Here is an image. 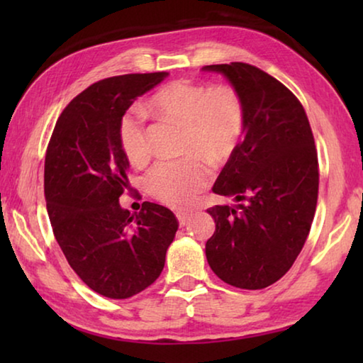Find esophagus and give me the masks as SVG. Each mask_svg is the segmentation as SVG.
Segmentation results:
<instances>
[{"label": "esophagus", "instance_id": "1", "mask_svg": "<svg viewBox=\"0 0 363 363\" xmlns=\"http://www.w3.org/2000/svg\"><path fill=\"white\" fill-rule=\"evenodd\" d=\"M176 216H177V220H179V225H181V227H184V225H186V224L189 223L190 218H192V214H190V213H182V211H179V213L176 214Z\"/></svg>", "mask_w": 363, "mask_h": 363}]
</instances>
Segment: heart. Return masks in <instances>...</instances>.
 <instances>
[{"label": "heart", "mask_w": 363, "mask_h": 363, "mask_svg": "<svg viewBox=\"0 0 363 363\" xmlns=\"http://www.w3.org/2000/svg\"><path fill=\"white\" fill-rule=\"evenodd\" d=\"M150 108L160 116L184 123V152L196 153L211 163H223L235 150L245 126V107L232 86L186 82L168 83L152 96ZM118 143L133 164L150 155L144 115L130 108L118 121ZM145 189L169 206H186L210 182V171L200 158L162 160L147 171Z\"/></svg>", "instance_id": "1"}]
</instances>
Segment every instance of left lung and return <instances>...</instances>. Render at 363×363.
Segmentation results:
<instances>
[{
  "label": "left lung",
  "mask_w": 363,
  "mask_h": 363,
  "mask_svg": "<svg viewBox=\"0 0 363 363\" xmlns=\"http://www.w3.org/2000/svg\"><path fill=\"white\" fill-rule=\"evenodd\" d=\"M240 94L243 140L213 192L237 205L206 210L216 224L205 253L213 272L232 286L261 290L290 270L304 247L318 195V163L301 102L269 73L243 62L206 65Z\"/></svg>",
  "instance_id": "obj_1"
}]
</instances>
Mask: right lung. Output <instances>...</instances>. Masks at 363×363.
Returning <instances> with one entry per match:
<instances>
[{"instance_id": "right-lung-1", "label": "right lung", "mask_w": 363, "mask_h": 363, "mask_svg": "<svg viewBox=\"0 0 363 363\" xmlns=\"http://www.w3.org/2000/svg\"><path fill=\"white\" fill-rule=\"evenodd\" d=\"M169 73H131L91 84L54 128L45 160V195L54 237L91 290L126 299L145 290L164 267L177 219L144 201L139 213L120 205L130 162L118 143V121L133 102Z\"/></svg>"}]
</instances>
